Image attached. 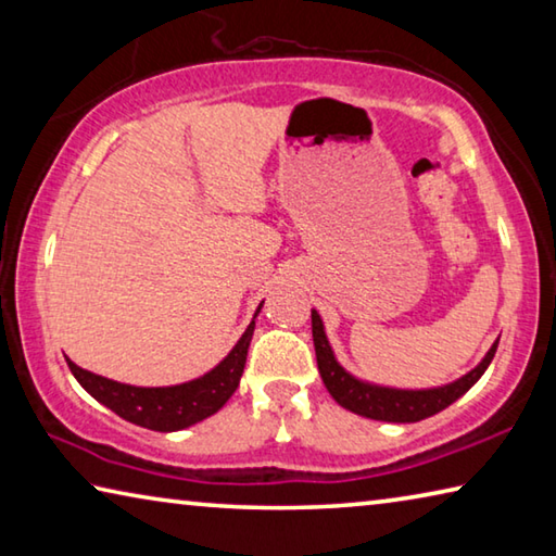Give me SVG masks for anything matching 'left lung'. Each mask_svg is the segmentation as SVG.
Instances as JSON below:
<instances>
[{
    "instance_id": "1",
    "label": "left lung",
    "mask_w": 556,
    "mask_h": 556,
    "mask_svg": "<svg viewBox=\"0 0 556 556\" xmlns=\"http://www.w3.org/2000/svg\"><path fill=\"white\" fill-rule=\"evenodd\" d=\"M312 333H314L318 372H321V380L326 384V390L331 392V397L341 404V407L361 414V417L378 419V421H397V425H409V421L427 419L431 414L446 409L451 402H456L460 394L473 388L476 380L481 378L488 365H491L497 348L495 343L478 368L464 375L460 380L446 384V388L388 390V388H372V384L355 380L353 375H348L341 365L336 363L331 345L326 341L321 316L316 312H312Z\"/></svg>"
}]
</instances>
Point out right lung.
I'll return each instance as SVG.
<instances>
[{
    "label": "right lung",
    "mask_w": 556,
    "mask_h": 556,
    "mask_svg": "<svg viewBox=\"0 0 556 556\" xmlns=\"http://www.w3.org/2000/svg\"><path fill=\"white\" fill-rule=\"evenodd\" d=\"M252 331H255V321L248 326V331L242 333L238 345L232 348L218 368H213L199 380L174 384V388H131V384H122L90 370H83L73 361H68V368L92 397L119 414L122 419L152 431H178L211 417L232 397V392L240 384L244 361H248Z\"/></svg>",
    "instance_id": "obj_1"
}]
</instances>
